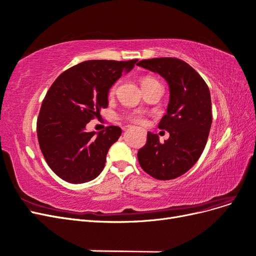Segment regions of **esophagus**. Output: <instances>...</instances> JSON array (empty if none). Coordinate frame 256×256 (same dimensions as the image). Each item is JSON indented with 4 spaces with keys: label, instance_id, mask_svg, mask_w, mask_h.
<instances>
[{
    "label": "esophagus",
    "instance_id": "34e87169",
    "mask_svg": "<svg viewBox=\"0 0 256 256\" xmlns=\"http://www.w3.org/2000/svg\"><path fill=\"white\" fill-rule=\"evenodd\" d=\"M144 131H145V130H144Z\"/></svg>",
    "mask_w": 256,
    "mask_h": 256
}]
</instances>
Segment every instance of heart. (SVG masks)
Masks as SVG:
<instances>
[{"instance_id":"obj_1","label":"heart","mask_w":256,"mask_h":256,"mask_svg":"<svg viewBox=\"0 0 256 256\" xmlns=\"http://www.w3.org/2000/svg\"><path fill=\"white\" fill-rule=\"evenodd\" d=\"M141 83H142V88H150V86H154V85H160L159 82L156 79L152 78V76H145L144 79H142ZM116 88H118V83L113 84L111 86V88L109 90V96H112L114 94ZM126 118L131 122L138 124V125H145V124L147 122V120H146L145 116L143 114H140V113H131V114L126 116Z\"/></svg>"}]
</instances>
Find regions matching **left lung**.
<instances>
[{
  "label": "left lung",
  "instance_id": "obj_1",
  "mask_svg": "<svg viewBox=\"0 0 256 256\" xmlns=\"http://www.w3.org/2000/svg\"><path fill=\"white\" fill-rule=\"evenodd\" d=\"M136 65L164 76L170 88L168 113L158 125L170 138L160 143L157 134L147 132L146 144L138 152V164L156 180H174L189 171L205 148L212 122L210 92L202 76L180 58L143 60Z\"/></svg>",
  "mask_w": 256,
  "mask_h": 256
}]
</instances>
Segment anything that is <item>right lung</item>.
<instances>
[{"instance_id": "obj_1", "label": "right lung", "mask_w": 256, "mask_h": 256, "mask_svg": "<svg viewBox=\"0 0 256 256\" xmlns=\"http://www.w3.org/2000/svg\"><path fill=\"white\" fill-rule=\"evenodd\" d=\"M136 62L85 60L62 72L51 85L37 118V138L44 160L63 180L83 184L102 172L108 150L122 129L109 126L95 134L85 127L108 106L110 88Z\"/></svg>"}]
</instances>
